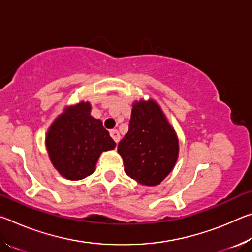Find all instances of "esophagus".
I'll list each match as a JSON object with an SVG mask.
<instances>
[{
	"label": "esophagus",
	"mask_w": 252,
	"mask_h": 252,
	"mask_svg": "<svg viewBox=\"0 0 252 252\" xmlns=\"http://www.w3.org/2000/svg\"><path fill=\"white\" fill-rule=\"evenodd\" d=\"M110 135H111V138L114 140V142H116L117 144H118L119 141H120V134H119V132L117 130L110 131Z\"/></svg>",
	"instance_id": "34e87169"
}]
</instances>
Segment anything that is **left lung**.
<instances>
[{"mask_svg": "<svg viewBox=\"0 0 252 252\" xmlns=\"http://www.w3.org/2000/svg\"><path fill=\"white\" fill-rule=\"evenodd\" d=\"M125 171L143 186H157L172 171L178 160L179 141L156 101H135L129 131L118 146Z\"/></svg>", "mask_w": 252, "mask_h": 252, "instance_id": "8db88e82", "label": "left lung"}]
</instances>
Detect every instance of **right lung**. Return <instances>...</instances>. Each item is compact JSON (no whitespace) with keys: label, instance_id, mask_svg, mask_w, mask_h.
I'll return each instance as SVG.
<instances>
[{"label":"right lung","instance_id":"1","mask_svg":"<svg viewBox=\"0 0 252 252\" xmlns=\"http://www.w3.org/2000/svg\"><path fill=\"white\" fill-rule=\"evenodd\" d=\"M90 113L89 102L67 106L46 133L50 160L59 173L69 180H81L90 176L94 172L101 153L116 148V142L101 120Z\"/></svg>","mask_w":252,"mask_h":252}]
</instances>
